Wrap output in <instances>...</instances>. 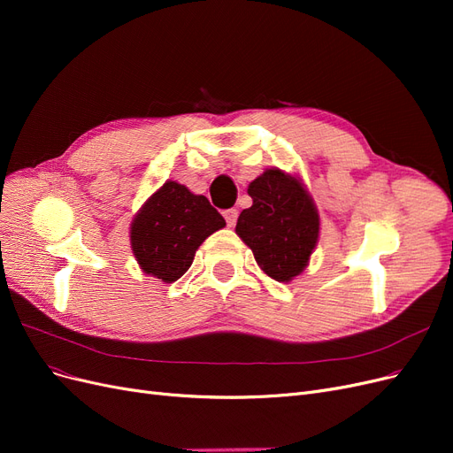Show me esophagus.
Listing matches in <instances>:
<instances>
[{
	"label": "esophagus",
	"instance_id": "1",
	"mask_svg": "<svg viewBox=\"0 0 453 453\" xmlns=\"http://www.w3.org/2000/svg\"><path fill=\"white\" fill-rule=\"evenodd\" d=\"M223 215H225V221H226V225L228 226H234L236 225V221H238V210H226V211H223Z\"/></svg>",
	"mask_w": 453,
	"mask_h": 453
}]
</instances>
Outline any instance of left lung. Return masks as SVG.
I'll use <instances>...</instances> for the list:
<instances>
[{
	"label": "left lung",
	"mask_w": 453,
	"mask_h": 453,
	"mask_svg": "<svg viewBox=\"0 0 453 453\" xmlns=\"http://www.w3.org/2000/svg\"><path fill=\"white\" fill-rule=\"evenodd\" d=\"M253 205L238 217V236L276 281H291L308 265L319 238V215L296 177L266 170L248 188Z\"/></svg>",
	"instance_id": "left-lung-1"
}]
</instances>
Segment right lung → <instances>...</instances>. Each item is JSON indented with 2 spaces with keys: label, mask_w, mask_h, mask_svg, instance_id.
Returning <instances> with one entry per match:
<instances>
[{
  "label": "right lung",
  "mask_w": 453,
  "mask_h": 453,
  "mask_svg": "<svg viewBox=\"0 0 453 453\" xmlns=\"http://www.w3.org/2000/svg\"><path fill=\"white\" fill-rule=\"evenodd\" d=\"M225 225L208 198L166 181L134 217L132 251L145 273L172 283L193 265L200 243Z\"/></svg>",
  "instance_id": "right-lung-1"
}]
</instances>
